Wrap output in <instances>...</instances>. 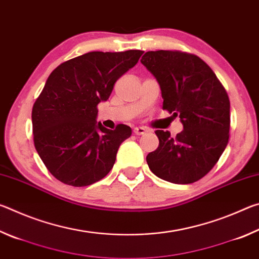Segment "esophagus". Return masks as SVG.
Listing matches in <instances>:
<instances>
[{
    "label": "esophagus",
    "instance_id": "esophagus-1",
    "mask_svg": "<svg viewBox=\"0 0 259 259\" xmlns=\"http://www.w3.org/2000/svg\"><path fill=\"white\" fill-rule=\"evenodd\" d=\"M148 131V129L146 128V126H136V128L134 129V133L136 135H145Z\"/></svg>",
    "mask_w": 259,
    "mask_h": 259
}]
</instances>
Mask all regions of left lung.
I'll use <instances>...</instances> for the list:
<instances>
[{
    "label": "left lung",
    "instance_id": "obj_1",
    "mask_svg": "<svg viewBox=\"0 0 259 259\" xmlns=\"http://www.w3.org/2000/svg\"><path fill=\"white\" fill-rule=\"evenodd\" d=\"M142 64L159 82L163 109L179 116L182 133L156 130L159 147L146 156L151 171L174 184L204 177L230 138V99L216 74L196 55L179 50L148 51Z\"/></svg>",
    "mask_w": 259,
    "mask_h": 259
}]
</instances>
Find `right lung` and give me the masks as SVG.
<instances>
[{
	"mask_svg": "<svg viewBox=\"0 0 259 259\" xmlns=\"http://www.w3.org/2000/svg\"><path fill=\"white\" fill-rule=\"evenodd\" d=\"M144 51L88 52L64 61L48 77L32 111L34 145L50 174L75 187L103 179L115 163L131 128L114 130L96 121L98 104Z\"/></svg>",
	"mask_w": 259,
	"mask_h": 259,
	"instance_id": "add662e5",
	"label": "right lung"
}]
</instances>
